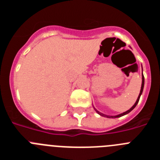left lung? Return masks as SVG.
Masks as SVG:
<instances>
[{
    "label": "left lung",
    "instance_id": "left-lung-1",
    "mask_svg": "<svg viewBox=\"0 0 160 160\" xmlns=\"http://www.w3.org/2000/svg\"><path fill=\"white\" fill-rule=\"evenodd\" d=\"M142 87H141V90H140V93H139V95H138V99H137L136 102L135 103V105L133 106V107H131V108L130 109V110H128V111H126V112L122 113V114H118V115H116V116H109V115H106V114H102V113L98 112V111H97V112L98 113V114H101V115H102V116H107V118H111H111H118V117H121V116H122V115H125V114H128V113H129V112H131V111H132L133 109H134L135 107H136V105H137V104H138V100H139V98H140V95H141V94H142V90H143V86H144V77H143V76H142Z\"/></svg>",
    "mask_w": 160,
    "mask_h": 160
}]
</instances>
